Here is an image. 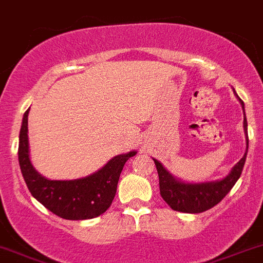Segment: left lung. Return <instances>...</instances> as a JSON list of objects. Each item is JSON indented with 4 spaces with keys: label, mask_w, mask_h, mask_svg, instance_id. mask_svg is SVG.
Here are the masks:
<instances>
[{
    "label": "left lung",
    "mask_w": 263,
    "mask_h": 263,
    "mask_svg": "<svg viewBox=\"0 0 263 263\" xmlns=\"http://www.w3.org/2000/svg\"><path fill=\"white\" fill-rule=\"evenodd\" d=\"M235 92V91H234ZM237 95V92H235ZM242 104L245 112V103L237 95ZM245 132L247 137V150L243 158L233 166L232 172L225 178L220 181L205 182V183H184L174 178L158 160L153 159L156 165L159 174V185H160V195L163 200L171 206L173 210L179 213L198 214L214 208L220 202L225 196L229 193L235 182L239 179L245 166L247 153H248V135H247V118L245 113Z\"/></svg>",
    "instance_id": "1"
}]
</instances>
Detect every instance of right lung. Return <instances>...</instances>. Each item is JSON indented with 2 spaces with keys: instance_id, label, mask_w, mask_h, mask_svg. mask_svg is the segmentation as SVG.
<instances>
[{
  "instance_id": "1",
  "label": "right lung",
  "mask_w": 263,
  "mask_h": 263,
  "mask_svg": "<svg viewBox=\"0 0 263 263\" xmlns=\"http://www.w3.org/2000/svg\"><path fill=\"white\" fill-rule=\"evenodd\" d=\"M28 115L29 109L24 113L18 136V164L33 197L62 219L86 220L105 213L116 196L122 169L136 151L115 156L102 169L85 178L50 181L41 176L30 161Z\"/></svg>"
}]
</instances>
